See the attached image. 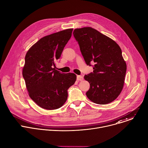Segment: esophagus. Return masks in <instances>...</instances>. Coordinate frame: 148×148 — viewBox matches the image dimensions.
Returning a JSON list of instances; mask_svg holds the SVG:
<instances>
[{
  "label": "esophagus",
  "instance_id": "esophagus-1",
  "mask_svg": "<svg viewBox=\"0 0 148 148\" xmlns=\"http://www.w3.org/2000/svg\"><path fill=\"white\" fill-rule=\"evenodd\" d=\"M77 81H82L83 80V77L81 75H77Z\"/></svg>",
  "mask_w": 148,
  "mask_h": 148
}]
</instances>
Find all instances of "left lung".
<instances>
[{"instance_id": "left-lung-1", "label": "left lung", "mask_w": 148, "mask_h": 148, "mask_svg": "<svg viewBox=\"0 0 148 148\" xmlns=\"http://www.w3.org/2000/svg\"><path fill=\"white\" fill-rule=\"evenodd\" d=\"M73 34L86 64L91 66V62L95 63L93 72L84 75L90 84L87 97L97 104L112 102L123 89L126 71L120 47L90 27L76 29Z\"/></svg>"}]
</instances>
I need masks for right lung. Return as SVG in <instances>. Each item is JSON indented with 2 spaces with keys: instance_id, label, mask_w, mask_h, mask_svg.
<instances>
[{
  "instance_id": "obj_1",
  "label": "right lung",
  "mask_w": 148,
  "mask_h": 148,
  "mask_svg": "<svg viewBox=\"0 0 148 148\" xmlns=\"http://www.w3.org/2000/svg\"><path fill=\"white\" fill-rule=\"evenodd\" d=\"M73 29L40 38L25 56L23 77L31 99L41 108L53 110L61 107L68 97V89L75 83V74L61 73L53 68L70 39Z\"/></svg>"
}]
</instances>
